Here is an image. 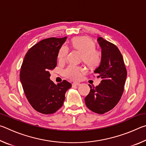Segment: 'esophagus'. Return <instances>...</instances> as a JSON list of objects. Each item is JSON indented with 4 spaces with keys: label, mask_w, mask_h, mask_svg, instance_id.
Returning a JSON list of instances; mask_svg holds the SVG:
<instances>
[{
    "label": "esophagus",
    "mask_w": 146,
    "mask_h": 146,
    "mask_svg": "<svg viewBox=\"0 0 146 146\" xmlns=\"http://www.w3.org/2000/svg\"><path fill=\"white\" fill-rule=\"evenodd\" d=\"M80 84H79V83L74 82V83L72 84V86H73V87H75V86H79Z\"/></svg>",
    "instance_id": "esophagus-1"
}]
</instances>
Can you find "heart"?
Wrapping results in <instances>:
<instances>
[{"mask_svg":"<svg viewBox=\"0 0 146 146\" xmlns=\"http://www.w3.org/2000/svg\"><path fill=\"white\" fill-rule=\"evenodd\" d=\"M71 45L74 48L82 53V59L88 66H95L99 62L100 54L95 49V44L88 36H77L72 39ZM66 46H61L58 53V58L60 61L66 60L68 53ZM85 69L82 66L70 64L63 71L64 75L71 80H79L82 78Z\"/></svg>","mask_w":146,"mask_h":146,"instance_id":"b5f03b06","label":"heart"}]
</instances>
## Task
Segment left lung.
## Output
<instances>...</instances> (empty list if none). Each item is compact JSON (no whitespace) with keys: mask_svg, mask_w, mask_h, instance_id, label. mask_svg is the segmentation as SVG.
I'll list each match as a JSON object with an SVG mask.
<instances>
[{"mask_svg":"<svg viewBox=\"0 0 146 146\" xmlns=\"http://www.w3.org/2000/svg\"><path fill=\"white\" fill-rule=\"evenodd\" d=\"M97 41L102 49L100 65L94 73L101 77L100 84L91 88L90 92L85 98L88 109L98 114H104L115 107L122 97L127 71L122 54L115 44L102 37Z\"/></svg>","mask_w":146,"mask_h":146,"instance_id":"8db88e82","label":"left lung"}]
</instances>
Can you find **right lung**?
Masks as SVG:
<instances>
[{"label":"right lung","mask_w":146,"mask_h":146,"mask_svg":"<svg viewBox=\"0 0 146 146\" xmlns=\"http://www.w3.org/2000/svg\"><path fill=\"white\" fill-rule=\"evenodd\" d=\"M66 38L51 37L40 41L29 49L22 64L20 80L26 97L32 107L42 114L58 111L71 87L66 80L56 85L49 78V71L56 66L58 51Z\"/></svg>","instance_id":"obj_1"}]
</instances>
